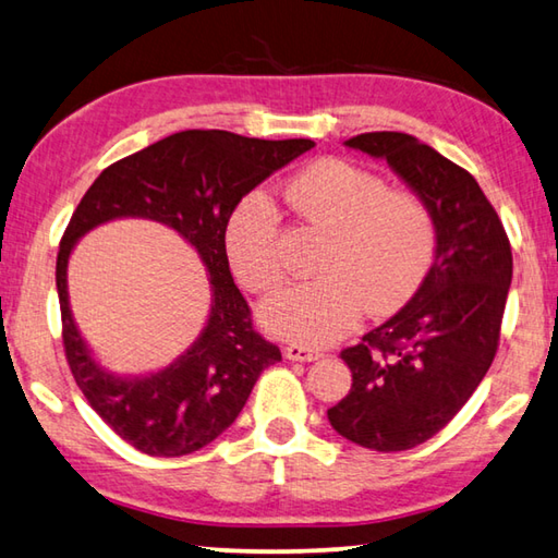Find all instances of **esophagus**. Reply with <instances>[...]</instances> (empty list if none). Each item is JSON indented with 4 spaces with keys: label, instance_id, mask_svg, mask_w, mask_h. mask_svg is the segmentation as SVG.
Instances as JSON below:
<instances>
[{
    "label": "esophagus",
    "instance_id": "obj_1",
    "mask_svg": "<svg viewBox=\"0 0 558 558\" xmlns=\"http://www.w3.org/2000/svg\"><path fill=\"white\" fill-rule=\"evenodd\" d=\"M286 359L290 361H319L322 353L317 349H310V347H302V343H290L286 349Z\"/></svg>",
    "mask_w": 558,
    "mask_h": 558
}]
</instances>
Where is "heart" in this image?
Segmentation results:
<instances>
[{
  "label": "heart",
  "mask_w": 558,
  "mask_h": 558,
  "mask_svg": "<svg viewBox=\"0 0 558 558\" xmlns=\"http://www.w3.org/2000/svg\"><path fill=\"white\" fill-rule=\"evenodd\" d=\"M288 205L327 234L317 260L319 280L270 295L263 324L282 339L327 347L356 329L363 310L388 314L420 288L434 253V225L424 202L404 190H385L378 175L339 158H324L292 178ZM231 268L248 290L282 280L280 211L266 192L251 190L227 219Z\"/></svg>",
  "instance_id": "b5f03b06"
}]
</instances>
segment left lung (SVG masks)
Wrapping results in <instances>:
<instances>
[{
  "instance_id": "left-lung-1",
  "label": "left lung",
  "mask_w": 558,
  "mask_h": 558,
  "mask_svg": "<svg viewBox=\"0 0 558 558\" xmlns=\"http://www.w3.org/2000/svg\"><path fill=\"white\" fill-rule=\"evenodd\" d=\"M343 146L390 170L429 209L434 260L398 314L341 351L351 390L327 410L343 439L404 451L453 420L488 373L512 282V251L498 211L471 173L400 131H371Z\"/></svg>"
}]
</instances>
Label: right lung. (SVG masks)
<instances>
[{"label":"right lung","instance_id":"obj_1","mask_svg":"<svg viewBox=\"0 0 558 558\" xmlns=\"http://www.w3.org/2000/svg\"><path fill=\"white\" fill-rule=\"evenodd\" d=\"M312 146L310 138L180 131L105 168L80 199L56 263L65 356L93 410L134 449L173 459L207 447L234 424L260 373L282 361L276 343L253 329L231 278L225 231L241 197ZM117 218H148L178 230L198 251L213 295L193 347L166 369L138 377H121L96 361L66 295V263L76 241Z\"/></svg>","mask_w":558,"mask_h":558}]
</instances>
